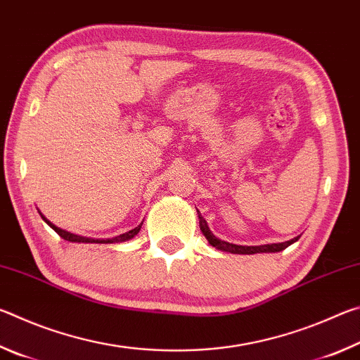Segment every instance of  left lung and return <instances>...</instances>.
<instances>
[{
  "instance_id": "left-lung-1",
  "label": "left lung",
  "mask_w": 360,
  "mask_h": 360,
  "mask_svg": "<svg viewBox=\"0 0 360 360\" xmlns=\"http://www.w3.org/2000/svg\"><path fill=\"white\" fill-rule=\"evenodd\" d=\"M200 219V230H202V233L205 235V238L208 240L210 245L212 248L219 249V251H224V252H230V254H259V252H279V251H284L285 248L290 246L292 243H295L300 236H295V238H292L289 241H284V243H271V245H262V246H241V245H233V243H227L224 240H219L217 236L212 233L208 227V222L205 221L202 214H198Z\"/></svg>"
}]
</instances>
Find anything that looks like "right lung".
I'll list each match as a JSON object with an SVG mask.
<instances>
[{
    "label": "right lung",
    "instance_id": "1",
    "mask_svg": "<svg viewBox=\"0 0 360 360\" xmlns=\"http://www.w3.org/2000/svg\"><path fill=\"white\" fill-rule=\"evenodd\" d=\"M39 214H41V217H42V221H44V222L49 225V227H51L52 230H56L57 233H58L60 236H62L63 240L70 241V243H103V245H108V243L129 241V240L133 238V236L138 235V231L141 230V225H143V222H141V224L138 225V227H135V229L130 230V231H125V233H122V235H119V236H114V238H89V236H81V235L71 233V231H68V230H63V229L57 227V225L49 221V219H47L44 214H42L41 211H39Z\"/></svg>",
    "mask_w": 360,
    "mask_h": 360
}]
</instances>
